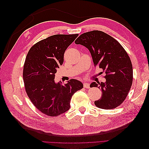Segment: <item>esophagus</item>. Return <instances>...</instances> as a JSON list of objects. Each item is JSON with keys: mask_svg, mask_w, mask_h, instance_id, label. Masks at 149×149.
<instances>
[{"mask_svg": "<svg viewBox=\"0 0 149 149\" xmlns=\"http://www.w3.org/2000/svg\"><path fill=\"white\" fill-rule=\"evenodd\" d=\"M83 86L85 88H90V84L88 83H84L83 84Z\"/></svg>", "mask_w": 149, "mask_h": 149, "instance_id": "obj_1", "label": "esophagus"}]
</instances>
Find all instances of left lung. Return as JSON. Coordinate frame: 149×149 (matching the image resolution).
<instances>
[{
    "label": "left lung",
    "instance_id": "1",
    "mask_svg": "<svg viewBox=\"0 0 149 149\" xmlns=\"http://www.w3.org/2000/svg\"><path fill=\"white\" fill-rule=\"evenodd\" d=\"M74 42L87 48L94 66L105 71L104 83L91 84V87H98L102 91L101 97L94 101L95 105L104 109L120 105L127 96L133 79L132 63L127 52L116 39L102 31L84 33Z\"/></svg>",
    "mask_w": 149,
    "mask_h": 149
}]
</instances>
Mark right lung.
<instances>
[{
	"instance_id": "right-lung-1",
	"label": "right lung",
	"mask_w": 149,
	"mask_h": 149,
	"mask_svg": "<svg viewBox=\"0 0 149 149\" xmlns=\"http://www.w3.org/2000/svg\"><path fill=\"white\" fill-rule=\"evenodd\" d=\"M78 35L50 36L35 44L26 55L23 71L26 94L33 105L47 116H57L68 111L72 96L83 88L74 79L65 85L55 81L65 50Z\"/></svg>"
}]
</instances>
